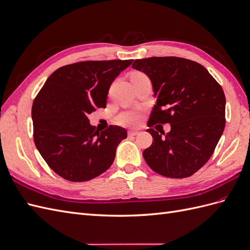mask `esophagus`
I'll list each match as a JSON object with an SVG mask.
<instances>
[{"mask_svg":"<svg viewBox=\"0 0 250 250\" xmlns=\"http://www.w3.org/2000/svg\"><path fill=\"white\" fill-rule=\"evenodd\" d=\"M139 134V131L138 130H129L128 131V135H130V137H134V135Z\"/></svg>","mask_w":250,"mask_h":250,"instance_id":"obj_1","label":"esophagus"}]
</instances>
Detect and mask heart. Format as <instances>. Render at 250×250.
<instances>
[{
  "label": "heart",
  "instance_id": "1",
  "mask_svg": "<svg viewBox=\"0 0 250 250\" xmlns=\"http://www.w3.org/2000/svg\"><path fill=\"white\" fill-rule=\"evenodd\" d=\"M142 74V73H137ZM117 123L123 126H135L140 124L142 121V115L141 112L135 110H125L120 112L116 118Z\"/></svg>",
  "mask_w": 250,
  "mask_h": 250
}]
</instances>
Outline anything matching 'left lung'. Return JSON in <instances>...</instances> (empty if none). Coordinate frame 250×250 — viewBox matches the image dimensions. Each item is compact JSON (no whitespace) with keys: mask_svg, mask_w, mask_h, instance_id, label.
<instances>
[{"mask_svg":"<svg viewBox=\"0 0 250 250\" xmlns=\"http://www.w3.org/2000/svg\"><path fill=\"white\" fill-rule=\"evenodd\" d=\"M132 67L150 78L156 96L148 127L171 125L165 137L147 129L153 138L143 152L147 165L166 177L193 175L209 160L224 130L221 85L203 65L181 57L137 59Z\"/></svg>","mask_w":250,"mask_h":250,"instance_id":"8db88e82","label":"left lung"}]
</instances>
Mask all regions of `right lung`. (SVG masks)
Segmentation results:
<instances>
[{
  "label": "right lung",
  "mask_w": 250,
  "mask_h": 250,
  "mask_svg": "<svg viewBox=\"0 0 250 250\" xmlns=\"http://www.w3.org/2000/svg\"><path fill=\"white\" fill-rule=\"evenodd\" d=\"M128 60H88L53 72L32 105L33 139L49 167L62 178L80 183L101 175L113 163L127 132L110 125L99 132L87 115L106 106L109 87L132 63Z\"/></svg>",
  "instance_id": "1"
}]
</instances>
